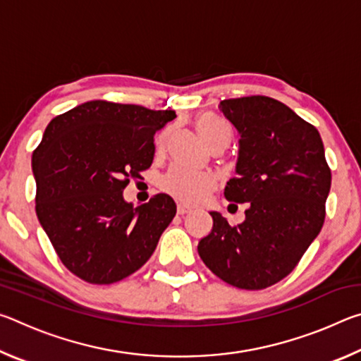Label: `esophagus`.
<instances>
[{"label":"esophagus","mask_w":361,"mask_h":361,"mask_svg":"<svg viewBox=\"0 0 361 361\" xmlns=\"http://www.w3.org/2000/svg\"><path fill=\"white\" fill-rule=\"evenodd\" d=\"M191 210H192L191 207L186 205V204H183V202H180L178 205H176V212H178V215H186V213H189Z\"/></svg>","instance_id":"esophagus-1"}]
</instances>
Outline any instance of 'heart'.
<instances>
[{
  "instance_id": "1",
  "label": "heart",
  "mask_w": 361,
  "mask_h": 361,
  "mask_svg": "<svg viewBox=\"0 0 361 361\" xmlns=\"http://www.w3.org/2000/svg\"><path fill=\"white\" fill-rule=\"evenodd\" d=\"M195 129L209 145L219 142V140H228L229 142L232 133L231 127L226 122L205 114L199 116L195 121ZM161 185L175 197L186 200V202H199L215 188V176L207 170L175 164L164 175Z\"/></svg>"
}]
</instances>
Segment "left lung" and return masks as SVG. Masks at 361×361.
Listing matches in <instances>:
<instances>
[{
    "instance_id": "left-lung-1",
    "label": "left lung",
    "mask_w": 361,
    "mask_h": 361,
    "mask_svg": "<svg viewBox=\"0 0 361 361\" xmlns=\"http://www.w3.org/2000/svg\"><path fill=\"white\" fill-rule=\"evenodd\" d=\"M218 108L240 137L224 197L247 210L237 226L210 212L213 228L197 252L226 283L262 290L288 276L319 235L331 170L319 130L282 102L253 95Z\"/></svg>"
}]
</instances>
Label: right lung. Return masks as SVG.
I'll return each instance as SVG.
<instances>
[{
  "instance_id": "add662e5",
  "label": "right lung",
  "mask_w": 361,
  "mask_h": 361,
  "mask_svg": "<svg viewBox=\"0 0 361 361\" xmlns=\"http://www.w3.org/2000/svg\"><path fill=\"white\" fill-rule=\"evenodd\" d=\"M176 118L140 105L85 102L54 118L32 156L36 215L65 267L89 283L129 277L172 223L169 194L133 207L129 178L151 167L154 133Z\"/></svg>"
}]
</instances>
